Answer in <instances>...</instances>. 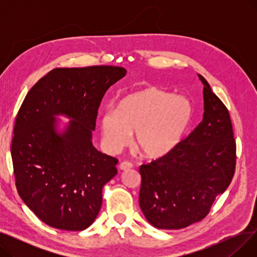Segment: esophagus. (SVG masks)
<instances>
[{
  "label": "esophagus",
  "mask_w": 257,
  "mask_h": 257,
  "mask_svg": "<svg viewBox=\"0 0 257 257\" xmlns=\"http://www.w3.org/2000/svg\"><path fill=\"white\" fill-rule=\"evenodd\" d=\"M133 167V165L131 163H129V161H123V163L119 164V169L123 170V171H126V170H129Z\"/></svg>",
  "instance_id": "esophagus-1"
}]
</instances>
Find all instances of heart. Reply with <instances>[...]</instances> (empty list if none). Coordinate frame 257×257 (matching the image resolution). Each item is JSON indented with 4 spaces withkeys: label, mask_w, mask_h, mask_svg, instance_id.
I'll return each instance as SVG.
<instances>
[{
    "label": "heart",
    "mask_w": 257,
    "mask_h": 257,
    "mask_svg": "<svg viewBox=\"0 0 257 257\" xmlns=\"http://www.w3.org/2000/svg\"><path fill=\"white\" fill-rule=\"evenodd\" d=\"M193 117V105L183 97L155 86H146L121 99L116 109L100 116V128L108 149L117 152L130 142L143 154L160 157L177 147Z\"/></svg>",
    "instance_id": "heart-1"
}]
</instances>
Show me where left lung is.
I'll list each match as a JSON object with an SVG mask.
<instances>
[{
    "label": "left lung",
    "mask_w": 257,
    "mask_h": 257,
    "mask_svg": "<svg viewBox=\"0 0 257 257\" xmlns=\"http://www.w3.org/2000/svg\"><path fill=\"white\" fill-rule=\"evenodd\" d=\"M201 123L168 154L140 168V206L150 224L180 229L203 220L235 172L236 144L229 111L207 81Z\"/></svg>",
    "instance_id": "left-lung-1"
}]
</instances>
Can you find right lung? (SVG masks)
Segmentation results:
<instances>
[{"mask_svg":"<svg viewBox=\"0 0 257 257\" xmlns=\"http://www.w3.org/2000/svg\"><path fill=\"white\" fill-rule=\"evenodd\" d=\"M126 72L113 65L55 69L27 93L13 128V172L20 197L47 225L81 231L96 220L118 160L92 146L91 131L105 92ZM56 114L73 118L62 135Z\"/></svg>","mask_w":257,"mask_h":257,"instance_id":"right-lung-1","label":"right lung"}]
</instances>
